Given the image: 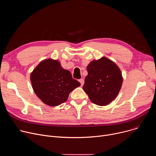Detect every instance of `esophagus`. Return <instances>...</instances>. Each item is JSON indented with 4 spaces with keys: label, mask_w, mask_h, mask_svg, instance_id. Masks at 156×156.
Segmentation results:
<instances>
[{
    "label": "esophagus",
    "mask_w": 156,
    "mask_h": 156,
    "mask_svg": "<svg viewBox=\"0 0 156 156\" xmlns=\"http://www.w3.org/2000/svg\"><path fill=\"white\" fill-rule=\"evenodd\" d=\"M79 81H80V83H81V86H83V85L84 84V80H83V78H81V79H80V80H79Z\"/></svg>",
    "instance_id": "esophagus-1"
}]
</instances>
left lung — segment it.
<instances>
[{
  "label": "left lung",
  "instance_id": "obj_1",
  "mask_svg": "<svg viewBox=\"0 0 156 156\" xmlns=\"http://www.w3.org/2000/svg\"><path fill=\"white\" fill-rule=\"evenodd\" d=\"M87 71L88 74L83 89L90 101L96 105L104 106L114 100L123 82L119 66L103 57L91 62L87 66Z\"/></svg>",
  "mask_w": 156,
  "mask_h": 156
}]
</instances>
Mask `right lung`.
I'll return each mask as SVG.
<instances>
[{"mask_svg":"<svg viewBox=\"0 0 156 156\" xmlns=\"http://www.w3.org/2000/svg\"><path fill=\"white\" fill-rule=\"evenodd\" d=\"M30 80L37 96L50 106L65 102L69 94L81 85L58 60L51 58L41 62L31 73Z\"/></svg>","mask_w":156,"mask_h":156,"instance_id":"1","label":"right lung"}]
</instances>
